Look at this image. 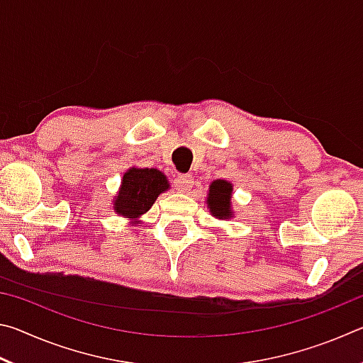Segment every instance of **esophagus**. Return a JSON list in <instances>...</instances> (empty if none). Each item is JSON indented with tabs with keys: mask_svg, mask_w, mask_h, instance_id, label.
<instances>
[{
	"mask_svg": "<svg viewBox=\"0 0 363 363\" xmlns=\"http://www.w3.org/2000/svg\"><path fill=\"white\" fill-rule=\"evenodd\" d=\"M174 186L177 187V190H181V192H187V190H190L194 186V177L190 174H179L176 177Z\"/></svg>",
	"mask_w": 363,
	"mask_h": 363,
	"instance_id": "34e87169",
	"label": "esophagus"
}]
</instances>
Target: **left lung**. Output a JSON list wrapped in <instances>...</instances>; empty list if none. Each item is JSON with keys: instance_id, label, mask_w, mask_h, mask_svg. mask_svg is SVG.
Returning <instances> with one entry per match:
<instances>
[{"instance_id": "8db88e82", "label": "left lung", "mask_w": 363, "mask_h": 363, "mask_svg": "<svg viewBox=\"0 0 363 363\" xmlns=\"http://www.w3.org/2000/svg\"><path fill=\"white\" fill-rule=\"evenodd\" d=\"M230 195L232 184L227 181H214L210 187V196H208V206L213 216L219 219L232 218L230 214Z\"/></svg>"}]
</instances>
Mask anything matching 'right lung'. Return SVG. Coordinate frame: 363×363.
<instances>
[{
	"instance_id": "add662e5",
	"label": "right lung",
	"mask_w": 363,
	"mask_h": 363,
	"mask_svg": "<svg viewBox=\"0 0 363 363\" xmlns=\"http://www.w3.org/2000/svg\"><path fill=\"white\" fill-rule=\"evenodd\" d=\"M168 189V181L157 169L131 168L123 176L115 210L128 218H139L150 210L157 196Z\"/></svg>"
}]
</instances>
